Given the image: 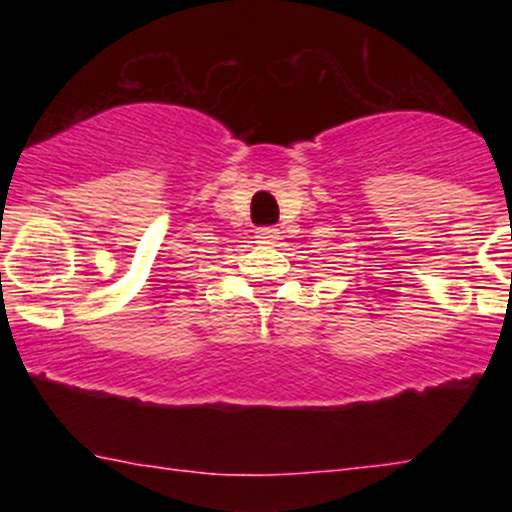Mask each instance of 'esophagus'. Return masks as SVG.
<instances>
[{"label":"esophagus","mask_w":512,"mask_h":512,"mask_svg":"<svg viewBox=\"0 0 512 512\" xmlns=\"http://www.w3.org/2000/svg\"><path fill=\"white\" fill-rule=\"evenodd\" d=\"M257 238H260V243H267V245H272V243H276V240L281 238V236H279V228H274V226H267V228H257Z\"/></svg>","instance_id":"esophagus-1"}]
</instances>
